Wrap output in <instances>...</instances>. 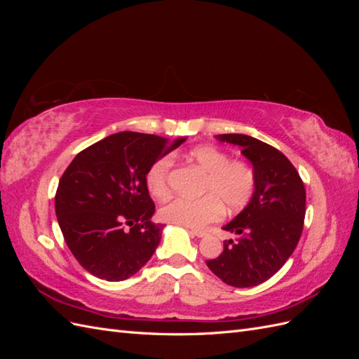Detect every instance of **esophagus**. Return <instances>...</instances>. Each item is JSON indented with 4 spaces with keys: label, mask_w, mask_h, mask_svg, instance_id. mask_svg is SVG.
I'll return each instance as SVG.
<instances>
[{
    "label": "esophagus",
    "mask_w": 359,
    "mask_h": 359,
    "mask_svg": "<svg viewBox=\"0 0 359 359\" xmlns=\"http://www.w3.org/2000/svg\"><path fill=\"white\" fill-rule=\"evenodd\" d=\"M194 236H198V238H203V236H206V232L205 231H198V229H191L190 231Z\"/></svg>",
    "instance_id": "1"
}]
</instances>
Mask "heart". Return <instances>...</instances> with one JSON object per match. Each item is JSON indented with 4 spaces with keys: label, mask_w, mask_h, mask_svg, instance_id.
<instances>
[{
    "label": "heart",
    "mask_w": 359,
    "mask_h": 359,
    "mask_svg": "<svg viewBox=\"0 0 359 359\" xmlns=\"http://www.w3.org/2000/svg\"><path fill=\"white\" fill-rule=\"evenodd\" d=\"M189 160L206 172L202 198H175L160 208V219L187 227H203L219 222L229 211H240L252 201L256 190V170L252 163L232 158L229 153L212 145L189 151ZM170 157H161L147 172V187L154 198L165 201L170 194Z\"/></svg>",
    "instance_id": "b5f03b06"
}]
</instances>
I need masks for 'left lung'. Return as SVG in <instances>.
<instances>
[{
	"mask_svg": "<svg viewBox=\"0 0 359 359\" xmlns=\"http://www.w3.org/2000/svg\"><path fill=\"white\" fill-rule=\"evenodd\" d=\"M241 147L253 163L256 190L252 201L223 229L238 240L223 243V253L206 260L212 273L233 287H253L273 277L297 248L306 217V189L289 158L247 135H219Z\"/></svg>",
	"mask_w": 359,
	"mask_h": 359,
	"instance_id": "obj_1",
	"label": "left lung"
}]
</instances>
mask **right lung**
I'll return each instance as SVG.
<instances>
[{
  "label": "right lung",
  "mask_w": 359,
  "mask_h": 359,
  "mask_svg": "<svg viewBox=\"0 0 359 359\" xmlns=\"http://www.w3.org/2000/svg\"><path fill=\"white\" fill-rule=\"evenodd\" d=\"M184 140L115 133L81 151L64 170L55 194L58 224L90 274L121 281L154 255L163 226L151 222L156 205L145 177L156 160Z\"/></svg>",
  "instance_id": "obj_1"
}]
</instances>
